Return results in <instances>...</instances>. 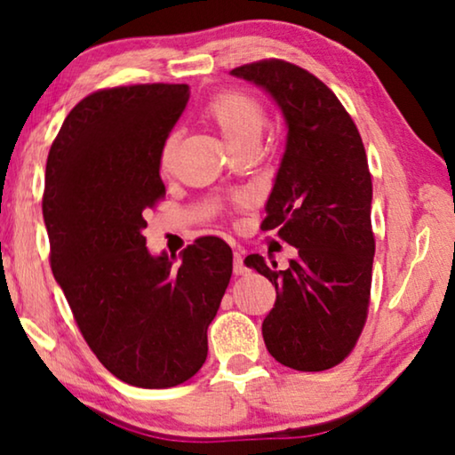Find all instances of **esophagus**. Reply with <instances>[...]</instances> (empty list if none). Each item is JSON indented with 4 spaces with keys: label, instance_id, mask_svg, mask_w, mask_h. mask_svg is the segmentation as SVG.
<instances>
[{
    "label": "esophagus",
    "instance_id": "1",
    "mask_svg": "<svg viewBox=\"0 0 455 455\" xmlns=\"http://www.w3.org/2000/svg\"><path fill=\"white\" fill-rule=\"evenodd\" d=\"M234 274L235 276H245V274H248V267H245L243 256L240 251H234Z\"/></svg>",
    "mask_w": 455,
    "mask_h": 455
}]
</instances>
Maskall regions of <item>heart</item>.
Returning a JSON list of instances; mask_svg holds the SVG:
<instances>
[{
    "label": "heart",
    "instance_id": "b5f03b06",
    "mask_svg": "<svg viewBox=\"0 0 455 455\" xmlns=\"http://www.w3.org/2000/svg\"><path fill=\"white\" fill-rule=\"evenodd\" d=\"M205 116L232 148L248 143V140H259L266 123L262 104L251 94L242 91H226L213 96L205 107ZM175 153L177 135H169L159 153V167L163 173H171L175 165Z\"/></svg>",
    "mask_w": 455,
    "mask_h": 455
}]
</instances>
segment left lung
Wrapping results in <instances>:
<instances>
[{
  "label": "left lung",
  "mask_w": 455,
  "mask_h": 455,
  "mask_svg": "<svg viewBox=\"0 0 455 455\" xmlns=\"http://www.w3.org/2000/svg\"><path fill=\"white\" fill-rule=\"evenodd\" d=\"M229 74L270 94L286 124L262 228H280L298 256L286 270L243 259L276 286L266 348L290 369H331L353 351L369 308L373 183L361 135L331 88L294 64L264 60Z\"/></svg>",
  "instance_id": "1"
}]
</instances>
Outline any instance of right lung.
Segmentation results:
<instances>
[{"instance_id": "add662e5", "label": "right lung", "mask_w": 455, "mask_h": 455, "mask_svg": "<svg viewBox=\"0 0 455 455\" xmlns=\"http://www.w3.org/2000/svg\"><path fill=\"white\" fill-rule=\"evenodd\" d=\"M188 100V84L94 92L66 116L46 163L54 278L99 361L145 389L181 385L201 369L232 278V250L220 237H199L179 264L145 245V212L165 193L161 147Z\"/></svg>"}]
</instances>
